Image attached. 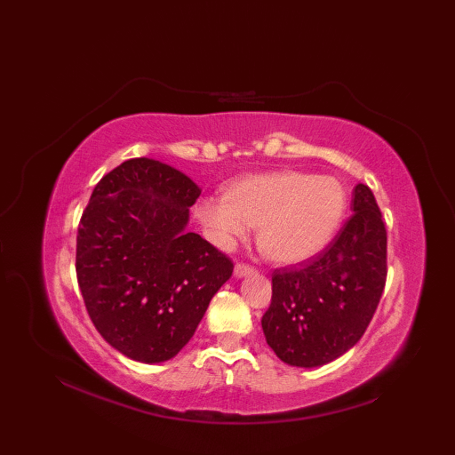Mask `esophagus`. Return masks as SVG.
Returning a JSON list of instances; mask_svg holds the SVG:
<instances>
[{"label":"esophagus","instance_id":"34e87169","mask_svg":"<svg viewBox=\"0 0 455 455\" xmlns=\"http://www.w3.org/2000/svg\"><path fill=\"white\" fill-rule=\"evenodd\" d=\"M254 272H256V269H254L252 266L243 264V262H238V264L235 266V275H236V277H246V275L254 274Z\"/></svg>","mask_w":455,"mask_h":455}]
</instances>
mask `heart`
Here are the masks:
<instances>
[{"label":"heart","mask_w":455,"mask_h":455,"mask_svg":"<svg viewBox=\"0 0 455 455\" xmlns=\"http://www.w3.org/2000/svg\"><path fill=\"white\" fill-rule=\"evenodd\" d=\"M346 205V191L336 178L285 170L230 183L225 196L201 199L196 215L220 246L258 227L259 250L274 262L295 264L331 243Z\"/></svg>","instance_id":"obj_1"}]
</instances>
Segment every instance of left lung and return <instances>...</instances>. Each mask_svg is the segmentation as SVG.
I'll return each mask as SVG.
<instances>
[{
  "mask_svg": "<svg viewBox=\"0 0 455 455\" xmlns=\"http://www.w3.org/2000/svg\"><path fill=\"white\" fill-rule=\"evenodd\" d=\"M354 215L323 252L274 269L272 305L262 316L266 342L279 360L316 367L363 336L387 279V230L371 189L357 183Z\"/></svg>",
  "mask_w": 455,
  "mask_h": 455,
  "instance_id": "1",
  "label": "left lung"
}]
</instances>
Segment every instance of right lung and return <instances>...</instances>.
<instances>
[{"label": "right lung", "mask_w": 455, "mask_h": 455, "mask_svg": "<svg viewBox=\"0 0 455 455\" xmlns=\"http://www.w3.org/2000/svg\"><path fill=\"white\" fill-rule=\"evenodd\" d=\"M201 189L186 173L131 158L95 186L76 238V275L98 332L131 360L166 362L186 346L233 262L188 233Z\"/></svg>", "instance_id": "add662e5"}]
</instances>
